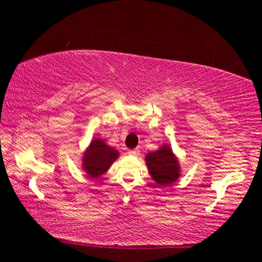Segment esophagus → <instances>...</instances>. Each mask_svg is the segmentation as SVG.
Here are the masks:
<instances>
[{
	"label": "esophagus",
	"instance_id": "1",
	"mask_svg": "<svg viewBox=\"0 0 262 262\" xmlns=\"http://www.w3.org/2000/svg\"><path fill=\"white\" fill-rule=\"evenodd\" d=\"M128 155H130V156H139V155H140V150H139V149L128 150Z\"/></svg>",
	"mask_w": 262,
	"mask_h": 262
}]
</instances>
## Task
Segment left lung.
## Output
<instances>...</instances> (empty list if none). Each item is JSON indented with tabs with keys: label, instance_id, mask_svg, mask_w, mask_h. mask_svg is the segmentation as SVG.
Segmentation results:
<instances>
[{
	"label": "left lung",
	"instance_id": "left-lung-1",
	"mask_svg": "<svg viewBox=\"0 0 262 262\" xmlns=\"http://www.w3.org/2000/svg\"><path fill=\"white\" fill-rule=\"evenodd\" d=\"M145 162L151 178L158 186L173 184L180 177L178 158L172 152L170 145L164 144L157 151H151L145 156Z\"/></svg>",
	"mask_w": 262,
	"mask_h": 262
}]
</instances>
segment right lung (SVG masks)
I'll return each instance as SVG.
<instances>
[{
  "label": "right lung",
  "instance_id": "1",
  "mask_svg": "<svg viewBox=\"0 0 262 262\" xmlns=\"http://www.w3.org/2000/svg\"><path fill=\"white\" fill-rule=\"evenodd\" d=\"M118 157V150L106 144L104 140L95 139L83 155V168L91 178H99Z\"/></svg>",
  "mask_w": 262,
  "mask_h": 262
}]
</instances>
